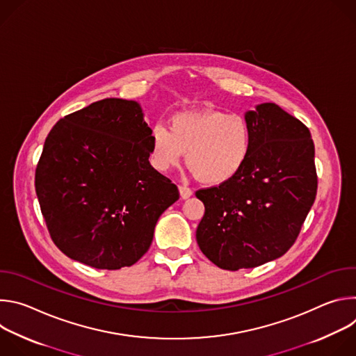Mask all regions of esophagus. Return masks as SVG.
Wrapping results in <instances>:
<instances>
[{"label": "esophagus", "instance_id": "obj_1", "mask_svg": "<svg viewBox=\"0 0 356 356\" xmlns=\"http://www.w3.org/2000/svg\"><path fill=\"white\" fill-rule=\"evenodd\" d=\"M179 193H180V197H181L183 200H186V198H188V197L193 195L191 188H188V187H186V186H179Z\"/></svg>", "mask_w": 356, "mask_h": 356}]
</instances>
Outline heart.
<instances>
[{
	"label": "heart",
	"mask_w": 356,
	"mask_h": 356,
	"mask_svg": "<svg viewBox=\"0 0 356 356\" xmlns=\"http://www.w3.org/2000/svg\"><path fill=\"white\" fill-rule=\"evenodd\" d=\"M250 149L252 131L245 117L222 111L177 113L169 121V131L158 125L150 134V159L158 170L168 172L187 154V166L207 184L236 176Z\"/></svg>",
	"instance_id": "obj_1"
}]
</instances>
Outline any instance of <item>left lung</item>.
Segmentation results:
<instances>
[{
	"label": "left lung",
	"instance_id": "8db88e82",
	"mask_svg": "<svg viewBox=\"0 0 356 356\" xmlns=\"http://www.w3.org/2000/svg\"><path fill=\"white\" fill-rule=\"evenodd\" d=\"M250 155L218 187L198 190L206 213L195 232L201 252L218 268L238 270L275 261L291 248L317 194L309 128L275 103L246 111Z\"/></svg>",
	"mask_w": 356,
	"mask_h": 356
}]
</instances>
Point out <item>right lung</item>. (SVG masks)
Instances as JSON below:
<instances>
[{
  "instance_id": "add662e5",
  "label": "right lung",
  "mask_w": 356,
  "mask_h": 356,
  "mask_svg": "<svg viewBox=\"0 0 356 356\" xmlns=\"http://www.w3.org/2000/svg\"><path fill=\"white\" fill-rule=\"evenodd\" d=\"M150 134L139 103L104 98L49 132L35 188L55 245L73 261L117 270L149 249L179 190L149 163Z\"/></svg>"
}]
</instances>
